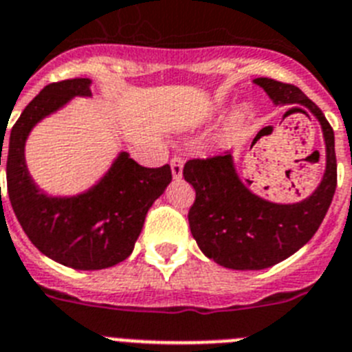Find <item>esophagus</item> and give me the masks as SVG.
<instances>
[{
  "mask_svg": "<svg viewBox=\"0 0 352 352\" xmlns=\"http://www.w3.org/2000/svg\"><path fill=\"white\" fill-rule=\"evenodd\" d=\"M170 170H173L174 178H176V179L182 178V174H183V160H182V158L174 156L173 160H170Z\"/></svg>",
  "mask_w": 352,
  "mask_h": 352,
  "instance_id": "1",
  "label": "esophagus"
}]
</instances>
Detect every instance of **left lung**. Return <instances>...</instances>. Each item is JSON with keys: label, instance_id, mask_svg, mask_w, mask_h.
Returning <instances> with one entry per match:
<instances>
[{"label": "left lung", "instance_id": "8db88e82", "mask_svg": "<svg viewBox=\"0 0 352 352\" xmlns=\"http://www.w3.org/2000/svg\"><path fill=\"white\" fill-rule=\"evenodd\" d=\"M254 83L276 104L299 103L319 119L326 142V173L310 197L278 205L249 190L230 153L185 164L183 178L196 190L188 210L192 236L210 260L235 270L267 269L299 251L322 224L336 188L335 133L322 110L296 85L270 78H256Z\"/></svg>", "mask_w": 352, "mask_h": 352}]
</instances>
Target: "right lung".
Segmentation results:
<instances>
[{
	"label": "right lung",
	"instance_id": "add662e5",
	"mask_svg": "<svg viewBox=\"0 0 352 352\" xmlns=\"http://www.w3.org/2000/svg\"><path fill=\"white\" fill-rule=\"evenodd\" d=\"M74 96H90L89 78L50 83L23 110L1 156L7 190L21 228L42 254L78 270L117 265L133 251L151 208L173 179L169 165L142 167L121 153L103 179L74 197H50L35 187L25 164V142L42 117ZM3 139V137H1ZM1 190V188H0Z\"/></svg>",
	"mask_w": 352,
	"mask_h": 352
}]
</instances>
